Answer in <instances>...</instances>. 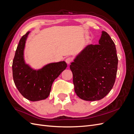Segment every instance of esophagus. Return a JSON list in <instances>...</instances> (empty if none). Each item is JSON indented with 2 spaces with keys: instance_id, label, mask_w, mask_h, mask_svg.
I'll return each mask as SVG.
<instances>
[{
  "instance_id": "34e87169",
  "label": "esophagus",
  "mask_w": 134,
  "mask_h": 134,
  "mask_svg": "<svg viewBox=\"0 0 134 134\" xmlns=\"http://www.w3.org/2000/svg\"><path fill=\"white\" fill-rule=\"evenodd\" d=\"M65 62L68 64H70L72 62V59L71 58H67L65 59Z\"/></svg>"
}]
</instances>
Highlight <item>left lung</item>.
I'll return each mask as SVG.
<instances>
[{"mask_svg":"<svg viewBox=\"0 0 134 134\" xmlns=\"http://www.w3.org/2000/svg\"><path fill=\"white\" fill-rule=\"evenodd\" d=\"M117 65L115 43L102 31L99 44H88L70 65L76 95L88 101L103 98L115 84Z\"/></svg>","mask_w":134,"mask_h":134,"instance_id":"obj_1","label":"left lung"}]
</instances>
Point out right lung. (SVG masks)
I'll use <instances>...</instances> for the list:
<instances>
[{"label":"right lung","mask_w":134,"mask_h":134,"mask_svg":"<svg viewBox=\"0 0 134 134\" xmlns=\"http://www.w3.org/2000/svg\"><path fill=\"white\" fill-rule=\"evenodd\" d=\"M30 31L19 40L12 64L14 82L20 93L31 101L45 99L50 94L54 81L65 69V62L51 63L35 70L26 63L24 58L26 42Z\"/></svg>","instance_id":"obj_1"}]
</instances>
